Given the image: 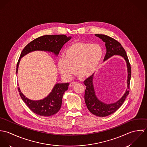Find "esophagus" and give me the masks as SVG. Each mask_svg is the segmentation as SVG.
I'll return each instance as SVG.
<instances>
[{"mask_svg":"<svg viewBox=\"0 0 147 147\" xmlns=\"http://www.w3.org/2000/svg\"><path fill=\"white\" fill-rule=\"evenodd\" d=\"M76 84V82H71L70 84H69V87H72L73 86H74Z\"/></svg>","mask_w":147,"mask_h":147,"instance_id":"obj_1","label":"esophagus"}]
</instances>
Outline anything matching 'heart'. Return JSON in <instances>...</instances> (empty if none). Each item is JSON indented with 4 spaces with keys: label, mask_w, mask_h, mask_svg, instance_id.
<instances>
[{
    "label": "heart",
    "mask_w": 147,
    "mask_h": 147,
    "mask_svg": "<svg viewBox=\"0 0 147 147\" xmlns=\"http://www.w3.org/2000/svg\"><path fill=\"white\" fill-rule=\"evenodd\" d=\"M102 56L103 49L98 43L75 42L64 50L62 60L58 63V68L67 80L71 79L76 71L80 76L87 79L96 72Z\"/></svg>",
    "instance_id": "1"
}]
</instances>
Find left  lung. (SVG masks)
Returning <instances> with one entry per match:
<instances>
[{
	"label": "left lung",
	"instance_id": "left-lung-1",
	"mask_svg": "<svg viewBox=\"0 0 147 147\" xmlns=\"http://www.w3.org/2000/svg\"><path fill=\"white\" fill-rule=\"evenodd\" d=\"M95 36L99 37L105 43L106 54L104 61H105L107 60L113 55H119L125 59L127 68L128 76L127 80V89L123 96L114 103L109 104H106L100 101L97 98L93 85V75L87 78L84 82V84L86 86L84 98L88 109L91 113L96 116L104 117L115 112L124 102L126 97L129 93L131 69L126 51L119 42H118L115 39L104 34H95Z\"/></svg>",
	"mask_w": 147,
	"mask_h": 147
}]
</instances>
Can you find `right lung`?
<instances>
[{
    "label": "right lung",
    "instance_id": "right-lung-1",
    "mask_svg": "<svg viewBox=\"0 0 147 147\" xmlns=\"http://www.w3.org/2000/svg\"><path fill=\"white\" fill-rule=\"evenodd\" d=\"M71 37L65 35H46L40 37L28 43L22 50L17 64L16 74L21 58L29 53L34 51H43L53 53L57 56L63 45L68 42ZM69 83H57L53 88L49 94L42 100H32L25 97L18 88L21 99L29 108L37 115L49 117L58 113L62 106L63 95L68 89Z\"/></svg>",
    "mask_w": 147,
    "mask_h": 147
}]
</instances>
